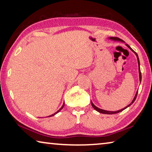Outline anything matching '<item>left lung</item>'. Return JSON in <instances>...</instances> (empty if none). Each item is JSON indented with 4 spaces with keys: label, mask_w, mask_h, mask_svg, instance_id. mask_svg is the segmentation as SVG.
<instances>
[{
    "label": "left lung",
    "mask_w": 152,
    "mask_h": 152,
    "mask_svg": "<svg viewBox=\"0 0 152 152\" xmlns=\"http://www.w3.org/2000/svg\"><path fill=\"white\" fill-rule=\"evenodd\" d=\"M110 39H112V40H114V41H118V42H124L122 39H121L120 38H118V37H110ZM126 45H127V47H128L129 48L130 50L133 51V52H134V53H135V54L136 55V56H137V61H138V65H139V74H140V82H141V73L140 67V60H139L138 56H137V53H136L135 51H133V50H132V49L131 48V47H130L129 45H127V44H126ZM137 93H138V91H137V92H136L135 96V97H134V99H133V101H132V102H131V103H130L129 104L127 105V107H125V108H123V109H121V110H117V111H109V110H103V109H99V108H98V107H96V106H95V105H94L93 103H92V101H91V104H92V107H93L94 109L96 110V111L99 112V113H102V114H109V115H110V114H116V113H120V112L123 111V110L125 109H127V108L128 107H129L130 105H132V104L133 103V102L135 101V100L136 99V97H137Z\"/></svg>",
    "instance_id": "8db88e82"
}]
</instances>
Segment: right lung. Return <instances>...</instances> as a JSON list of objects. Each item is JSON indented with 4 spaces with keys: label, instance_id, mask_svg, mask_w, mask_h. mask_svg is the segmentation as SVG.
<instances>
[{
    "label": "right lung",
    "instance_id": "add662e5",
    "mask_svg": "<svg viewBox=\"0 0 152 152\" xmlns=\"http://www.w3.org/2000/svg\"><path fill=\"white\" fill-rule=\"evenodd\" d=\"M64 104H63V105H62V107H61L60 108V109H59V110H58V111H57V112H56V113H53V115H50V116H48V117H51V116H53V115H56V114H57V113H58V112H60V110H61V109H63V107H64Z\"/></svg>",
    "mask_w": 152,
    "mask_h": 152
}]
</instances>
